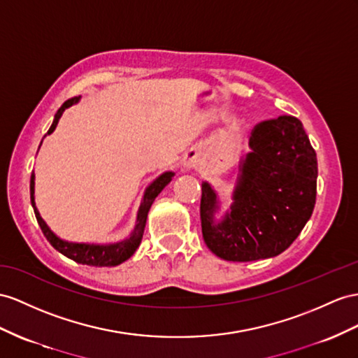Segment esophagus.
I'll list each match as a JSON object with an SVG mask.
<instances>
[{
    "instance_id": "34e87169",
    "label": "esophagus",
    "mask_w": 358,
    "mask_h": 358,
    "mask_svg": "<svg viewBox=\"0 0 358 358\" xmlns=\"http://www.w3.org/2000/svg\"><path fill=\"white\" fill-rule=\"evenodd\" d=\"M196 159H198V154H196V152H189V154H186L185 157H182V160H181L182 169L189 171L190 168H194L195 164H196Z\"/></svg>"
}]
</instances>
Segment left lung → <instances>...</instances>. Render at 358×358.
Wrapping results in <instances>:
<instances>
[{
    "label": "left lung",
    "mask_w": 358,
    "mask_h": 358,
    "mask_svg": "<svg viewBox=\"0 0 358 358\" xmlns=\"http://www.w3.org/2000/svg\"><path fill=\"white\" fill-rule=\"evenodd\" d=\"M237 168L230 208L221 216L217 192L203 182L201 228L208 250L228 262L271 259L286 251L313 213L317 160L301 121L260 122Z\"/></svg>",
    "instance_id": "obj_1"
}]
</instances>
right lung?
Wrapping results in <instances>:
<instances>
[{"label":"right lung","mask_w":358,"mask_h":358,"mask_svg":"<svg viewBox=\"0 0 358 358\" xmlns=\"http://www.w3.org/2000/svg\"><path fill=\"white\" fill-rule=\"evenodd\" d=\"M81 96L71 98L63 103V106L57 110L56 116H54V121L50 127V130L47 134H51L59 124V119L62 117L63 112L71 106L77 104ZM42 145V142H41ZM39 145V148H41ZM176 176V172L168 171L163 172L162 176L155 178L151 185L145 189L143 196L141 201L139 210H137V216H136V224L133 231L130 236L125 237L121 242H115V243H78V242H68L63 241L60 237L54 233L51 228L47 225V222L43 221L38 207H36V201H34V172L31 173V180H30V198H31V206L34 208V215L36 219H38V224L41 227V230L43 236L47 237V241L56 248L59 252L63 255H66L68 259L74 260L80 264H87V266H96V268H104V266H117V264L124 263L128 260L131 255L136 252V250L139 248V245L142 242V236L145 231V225H146V217H148V212L154 203V199L157 198L160 192L166 187L172 177Z\"/></svg>","instance_id":"1"}]
</instances>
